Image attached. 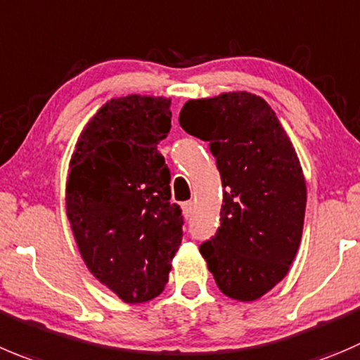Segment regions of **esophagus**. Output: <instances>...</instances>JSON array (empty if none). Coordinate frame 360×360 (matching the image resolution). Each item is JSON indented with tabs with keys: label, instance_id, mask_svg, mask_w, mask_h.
I'll list each match as a JSON object with an SVG mask.
<instances>
[{
	"label": "esophagus",
	"instance_id": "34e87169",
	"mask_svg": "<svg viewBox=\"0 0 360 360\" xmlns=\"http://www.w3.org/2000/svg\"><path fill=\"white\" fill-rule=\"evenodd\" d=\"M182 212H184V217H186V219L193 217V214H194L193 201H187V203H184L182 205Z\"/></svg>",
	"mask_w": 360,
	"mask_h": 360
}]
</instances>
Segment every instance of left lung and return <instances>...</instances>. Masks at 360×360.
<instances>
[{
  "label": "left lung",
  "instance_id": "left-lung-1",
  "mask_svg": "<svg viewBox=\"0 0 360 360\" xmlns=\"http://www.w3.org/2000/svg\"><path fill=\"white\" fill-rule=\"evenodd\" d=\"M180 125L210 143L222 180L221 226L200 245L219 290L252 302L285 279L302 238L306 180L274 109L249 91L187 101Z\"/></svg>",
  "mask_w": 360,
  "mask_h": 360
}]
</instances>
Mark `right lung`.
Instances as JSON below:
<instances>
[{
	"label": "right lung",
	"mask_w": 360,
	"mask_h": 360,
	"mask_svg": "<svg viewBox=\"0 0 360 360\" xmlns=\"http://www.w3.org/2000/svg\"><path fill=\"white\" fill-rule=\"evenodd\" d=\"M171 98L127 95L84 125L68 166L67 217L88 270L127 304L160 295L182 244V212L157 145Z\"/></svg>",
	"instance_id": "1"
}]
</instances>
